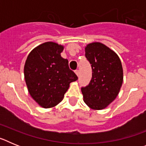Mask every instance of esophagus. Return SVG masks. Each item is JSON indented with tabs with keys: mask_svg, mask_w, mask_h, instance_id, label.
<instances>
[{
	"mask_svg": "<svg viewBox=\"0 0 146 146\" xmlns=\"http://www.w3.org/2000/svg\"><path fill=\"white\" fill-rule=\"evenodd\" d=\"M75 74H77V76H79V74H80V72H79V70H75Z\"/></svg>",
	"mask_w": 146,
	"mask_h": 146,
	"instance_id": "1",
	"label": "esophagus"
}]
</instances>
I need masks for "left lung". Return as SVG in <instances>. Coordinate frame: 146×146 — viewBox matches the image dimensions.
I'll return each mask as SVG.
<instances>
[{
    "mask_svg": "<svg viewBox=\"0 0 146 146\" xmlns=\"http://www.w3.org/2000/svg\"><path fill=\"white\" fill-rule=\"evenodd\" d=\"M86 57L92 68L89 84L81 88L84 102L94 110H102L114 100L123 82V68L118 55L109 47L94 42L86 47Z\"/></svg>",
    "mask_w": 146,
    "mask_h": 146,
    "instance_id": "1",
    "label": "left lung"
}]
</instances>
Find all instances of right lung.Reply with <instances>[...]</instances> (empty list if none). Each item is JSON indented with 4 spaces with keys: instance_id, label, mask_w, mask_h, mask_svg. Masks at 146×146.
Wrapping results in <instances>:
<instances>
[{
    "instance_id": "right-lung-1",
    "label": "right lung",
    "mask_w": 146,
    "mask_h": 146,
    "mask_svg": "<svg viewBox=\"0 0 146 146\" xmlns=\"http://www.w3.org/2000/svg\"><path fill=\"white\" fill-rule=\"evenodd\" d=\"M64 47L45 42L33 49L24 66L29 94L40 106L55 107L61 102L70 82L78 79L69 67V61L60 56Z\"/></svg>"
}]
</instances>
